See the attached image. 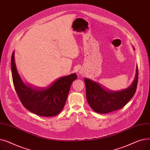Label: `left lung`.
Returning a JSON list of instances; mask_svg holds the SVG:
<instances>
[{
	"label": "left lung",
	"instance_id": "obj_1",
	"mask_svg": "<svg viewBox=\"0 0 150 150\" xmlns=\"http://www.w3.org/2000/svg\"><path fill=\"white\" fill-rule=\"evenodd\" d=\"M139 78L137 66L135 79L127 89L120 91H106L98 84L85 78L86 98L94 111L106 114L122 109L132 98L136 91Z\"/></svg>",
	"mask_w": 150,
	"mask_h": 150
}]
</instances>
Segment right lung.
<instances>
[{"label": "right lung", "mask_w": 150, "mask_h": 150, "mask_svg": "<svg viewBox=\"0 0 150 150\" xmlns=\"http://www.w3.org/2000/svg\"><path fill=\"white\" fill-rule=\"evenodd\" d=\"M11 72L14 89L22 103L29 111L40 116L58 114L64 108L76 74L61 77L47 88L33 89L24 84L18 73L14 62V52L11 56Z\"/></svg>", "instance_id": "obj_1"}]
</instances>
